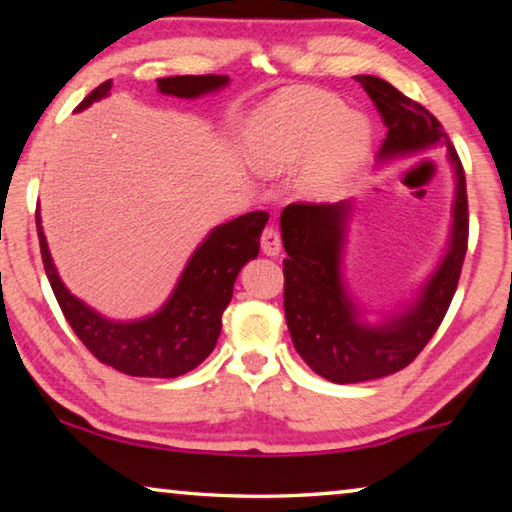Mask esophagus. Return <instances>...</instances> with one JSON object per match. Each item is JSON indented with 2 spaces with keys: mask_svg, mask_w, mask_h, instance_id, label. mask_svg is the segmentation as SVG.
<instances>
[{
  "mask_svg": "<svg viewBox=\"0 0 512 512\" xmlns=\"http://www.w3.org/2000/svg\"><path fill=\"white\" fill-rule=\"evenodd\" d=\"M262 250L266 255H277L282 250L280 230L273 228V225H266L264 232H262Z\"/></svg>",
  "mask_w": 512,
  "mask_h": 512,
  "instance_id": "34e87169",
  "label": "esophagus"
}]
</instances>
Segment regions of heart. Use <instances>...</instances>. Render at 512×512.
Instances as JSON below:
<instances>
[{
  "label": "heart",
  "mask_w": 512,
  "mask_h": 512,
  "mask_svg": "<svg viewBox=\"0 0 512 512\" xmlns=\"http://www.w3.org/2000/svg\"><path fill=\"white\" fill-rule=\"evenodd\" d=\"M368 142L366 119L348 112L343 99L320 90H293L257 112L250 153L259 167L282 171L314 152L302 171V185L309 194L329 196L357 169Z\"/></svg>",
  "instance_id": "b5f03b06"
}]
</instances>
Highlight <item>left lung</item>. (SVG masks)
<instances>
[{
	"label": "left lung",
	"instance_id": "obj_1",
	"mask_svg": "<svg viewBox=\"0 0 512 512\" xmlns=\"http://www.w3.org/2000/svg\"><path fill=\"white\" fill-rule=\"evenodd\" d=\"M388 126L381 158L447 142L456 169L454 235L443 264L406 314L381 327L357 323V309L339 273L348 203H291L282 212L284 316L293 345L307 366L334 384H359L402 370L418 357L443 323L461 280L470 237L467 187L461 158L440 121L377 76H357Z\"/></svg>",
	"mask_w": 512,
	"mask_h": 512
}]
</instances>
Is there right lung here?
Here are the masks:
<instances>
[{"label": "right lung", "mask_w": 512, "mask_h": 512, "mask_svg": "<svg viewBox=\"0 0 512 512\" xmlns=\"http://www.w3.org/2000/svg\"><path fill=\"white\" fill-rule=\"evenodd\" d=\"M225 83V76L189 74L158 79V88L173 97L192 99ZM108 90L110 81L101 83L76 110L106 97ZM266 221L268 214L257 210L214 228L189 259L176 291L158 314L137 323H112L85 307L60 282L36 210L42 264L69 327L101 363L133 377H180L210 357L221 334V316L232 300V287L241 266L257 257Z\"/></svg>", "instance_id": "obj_1"}]
</instances>
